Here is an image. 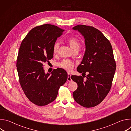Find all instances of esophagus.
Segmentation results:
<instances>
[{
  "label": "esophagus",
  "instance_id": "34e87169",
  "mask_svg": "<svg viewBox=\"0 0 131 131\" xmlns=\"http://www.w3.org/2000/svg\"><path fill=\"white\" fill-rule=\"evenodd\" d=\"M70 76H71V74H70L69 73H68V78H67V81H69V82L72 81V79H71V78H70Z\"/></svg>",
  "mask_w": 131,
  "mask_h": 131
}]
</instances>
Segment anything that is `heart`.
Instances as JSON below:
<instances>
[{
    "mask_svg": "<svg viewBox=\"0 0 131 131\" xmlns=\"http://www.w3.org/2000/svg\"><path fill=\"white\" fill-rule=\"evenodd\" d=\"M67 41L72 51L75 50H79L80 47V42L79 40L74 37H70L67 40ZM60 47V43L58 42H55L53 47V51L54 53H57L58 52ZM58 66L66 70L70 71L73 67V63L69 60H64L58 64Z\"/></svg>",
    "mask_w": 131,
    "mask_h": 131,
    "instance_id": "heart-1",
    "label": "heart"
}]
</instances>
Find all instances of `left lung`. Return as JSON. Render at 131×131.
Returning <instances> with one entry per match:
<instances>
[{
    "label": "left lung",
    "instance_id": "obj_1",
    "mask_svg": "<svg viewBox=\"0 0 131 131\" xmlns=\"http://www.w3.org/2000/svg\"><path fill=\"white\" fill-rule=\"evenodd\" d=\"M72 29L80 32L85 39V51L77 71L88 73L86 80L81 76H71L78 85L73 97L82 106L93 107L104 100L111 89L116 69L113 48L103 33L94 27L78 25Z\"/></svg>",
    "mask_w": 131,
    "mask_h": 131
}]
</instances>
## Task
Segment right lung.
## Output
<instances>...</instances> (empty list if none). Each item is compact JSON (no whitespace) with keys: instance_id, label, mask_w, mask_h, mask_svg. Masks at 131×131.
Segmentation results:
<instances>
[{"instance_id":"obj_1","label":"right lung","mask_w":131,"mask_h":131,"mask_svg":"<svg viewBox=\"0 0 131 131\" xmlns=\"http://www.w3.org/2000/svg\"><path fill=\"white\" fill-rule=\"evenodd\" d=\"M64 31L51 24L37 26L21 44L16 61L20 83L26 97L36 105L45 106L54 101L60 86L67 81L64 69L46 73L43 67L53 58V46Z\"/></svg>"}]
</instances>
